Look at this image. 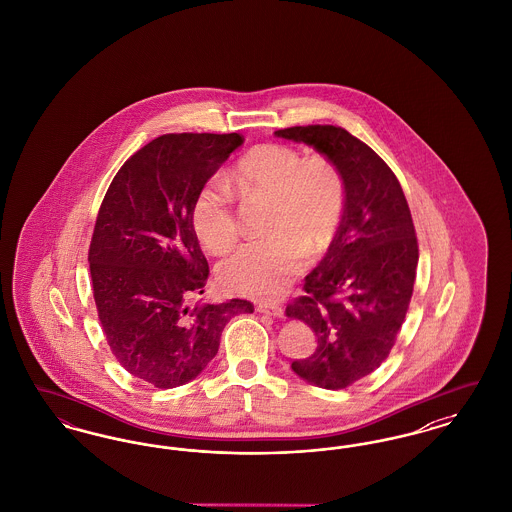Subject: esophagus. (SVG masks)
<instances>
[{
    "mask_svg": "<svg viewBox=\"0 0 512 512\" xmlns=\"http://www.w3.org/2000/svg\"><path fill=\"white\" fill-rule=\"evenodd\" d=\"M257 311L259 313H265V315H270V317H282L284 315V309L280 307V305H274V303H259L257 305Z\"/></svg>",
    "mask_w": 512,
    "mask_h": 512,
    "instance_id": "1",
    "label": "esophagus"
}]
</instances>
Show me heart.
<instances>
[{"instance_id":"b5f03b06","label":"heart","mask_w":512,"mask_h":512,"mask_svg":"<svg viewBox=\"0 0 512 512\" xmlns=\"http://www.w3.org/2000/svg\"><path fill=\"white\" fill-rule=\"evenodd\" d=\"M228 186L244 197L267 199L263 232L242 245L219 267L228 292L278 297L305 268L307 253L317 257L334 244L345 213V182L324 157L293 147H253L226 174ZM228 186L213 178L201 186L192 207V224L203 247L215 255L238 242V219Z\"/></svg>"}]
</instances>
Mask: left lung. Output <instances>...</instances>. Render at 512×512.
Returning a JSON list of instances; mask_svg holds the SVG:
<instances>
[{
	"instance_id": "left-lung-1",
	"label": "left lung",
	"mask_w": 512,
	"mask_h": 512,
	"mask_svg": "<svg viewBox=\"0 0 512 512\" xmlns=\"http://www.w3.org/2000/svg\"><path fill=\"white\" fill-rule=\"evenodd\" d=\"M274 136L317 149L345 182L334 244L305 276V295L286 307L317 336L292 370L309 384L341 390L386 361L413 295L418 244L405 194L390 167L340 126H292Z\"/></svg>"
}]
</instances>
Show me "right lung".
<instances>
[{
  "label": "right lung",
  "instance_id": "1",
  "mask_svg": "<svg viewBox=\"0 0 512 512\" xmlns=\"http://www.w3.org/2000/svg\"><path fill=\"white\" fill-rule=\"evenodd\" d=\"M244 144L232 134H165L136 151L113 178L90 244V274L107 343L134 378L171 390L213 361L245 299L195 305L209 265L192 207L201 186Z\"/></svg>",
  "mask_w": 512,
  "mask_h": 512
}]
</instances>
